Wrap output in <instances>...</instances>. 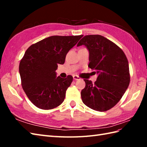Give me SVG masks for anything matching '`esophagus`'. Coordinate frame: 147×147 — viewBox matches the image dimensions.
Returning <instances> with one entry per match:
<instances>
[{
  "mask_svg": "<svg viewBox=\"0 0 147 147\" xmlns=\"http://www.w3.org/2000/svg\"><path fill=\"white\" fill-rule=\"evenodd\" d=\"M73 79L74 80H80L81 78H80V76H78V75H73Z\"/></svg>",
  "mask_w": 147,
  "mask_h": 147,
  "instance_id": "34e87169",
  "label": "esophagus"
}]
</instances>
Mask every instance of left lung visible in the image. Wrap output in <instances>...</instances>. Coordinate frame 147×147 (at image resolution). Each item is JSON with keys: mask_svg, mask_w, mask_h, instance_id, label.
Instances as JSON below:
<instances>
[{"mask_svg": "<svg viewBox=\"0 0 147 147\" xmlns=\"http://www.w3.org/2000/svg\"><path fill=\"white\" fill-rule=\"evenodd\" d=\"M84 45L89 51L88 67L98 74L96 81L84 80L82 101L93 110L104 112L116 105L130 82L129 64L120 47L99 35H86L77 46Z\"/></svg>", "mask_w": 147, "mask_h": 147, "instance_id": "obj_1", "label": "left lung"}]
</instances>
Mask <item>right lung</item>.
I'll list each match as a JSON object with an SVG mask.
<instances>
[{"label":"right lung","instance_id":"obj_1","mask_svg":"<svg viewBox=\"0 0 147 147\" xmlns=\"http://www.w3.org/2000/svg\"><path fill=\"white\" fill-rule=\"evenodd\" d=\"M83 35L51 36L31 45L20 61L21 85L36 107L49 110L60 105L73 78L56 76L58 64H63L67 52Z\"/></svg>","mask_w":147,"mask_h":147}]
</instances>
